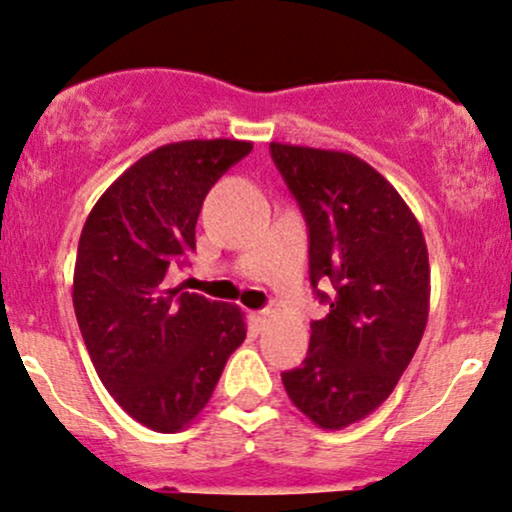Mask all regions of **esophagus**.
<instances>
[{"instance_id":"obj_1","label":"esophagus","mask_w":512,"mask_h":512,"mask_svg":"<svg viewBox=\"0 0 512 512\" xmlns=\"http://www.w3.org/2000/svg\"><path fill=\"white\" fill-rule=\"evenodd\" d=\"M252 322H255L257 330H264V327H267V322H269V313H267V310H257V313H252Z\"/></svg>"}]
</instances>
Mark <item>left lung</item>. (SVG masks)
<instances>
[{
    "label": "left lung",
    "mask_w": 512,
    "mask_h": 512,
    "mask_svg": "<svg viewBox=\"0 0 512 512\" xmlns=\"http://www.w3.org/2000/svg\"><path fill=\"white\" fill-rule=\"evenodd\" d=\"M310 231V284L330 313L310 322L286 395L327 431L366 419L395 390L424 337L431 269L419 221L399 192L346 151L272 142ZM330 280L335 293L316 289Z\"/></svg>",
    "instance_id": "1"
}]
</instances>
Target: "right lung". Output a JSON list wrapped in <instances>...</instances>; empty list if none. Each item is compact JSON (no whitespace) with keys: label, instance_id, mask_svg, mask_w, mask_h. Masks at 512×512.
<instances>
[{"label":"right lung","instance_id":"add662e5","mask_svg":"<svg viewBox=\"0 0 512 512\" xmlns=\"http://www.w3.org/2000/svg\"><path fill=\"white\" fill-rule=\"evenodd\" d=\"M252 142L158 146L103 192L79 238L72 301L93 368L134 421L182 431L207 407L228 356L245 342L238 305L168 289V267L195 250L214 182Z\"/></svg>","mask_w":512,"mask_h":512}]
</instances>
